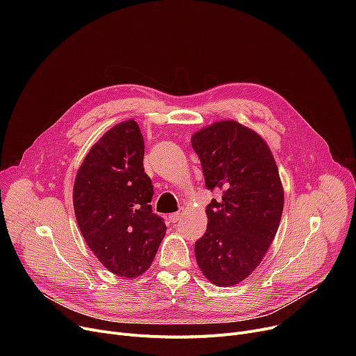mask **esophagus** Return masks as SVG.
Listing matches in <instances>:
<instances>
[{
    "instance_id": "obj_1",
    "label": "esophagus",
    "mask_w": 356,
    "mask_h": 356,
    "mask_svg": "<svg viewBox=\"0 0 356 356\" xmlns=\"http://www.w3.org/2000/svg\"><path fill=\"white\" fill-rule=\"evenodd\" d=\"M180 218H181V212H175V213H172L170 216H168V219H170L173 223L180 220Z\"/></svg>"
}]
</instances>
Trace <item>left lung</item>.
I'll return each mask as SVG.
<instances>
[{
    "label": "left lung",
    "instance_id": "1",
    "mask_svg": "<svg viewBox=\"0 0 356 356\" xmlns=\"http://www.w3.org/2000/svg\"><path fill=\"white\" fill-rule=\"evenodd\" d=\"M192 147L209 191L222 200L207 207L208 228L195 244L197 266L211 283L229 287L261 263L283 213L284 192L267 143L236 121L197 131Z\"/></svg>",
    "mask_w": 356,
    "mask_h": 356
}]
</instances>
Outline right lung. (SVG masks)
<instances>
[{
    "instance_id": "right-lung-1",
    "label": "right lung",
    "mask_w": 356,
    "mask_h": 356,
    "mask_svg": "<svg viewBox=\"0 0 356 356\" xmlns=\"http://www.w3.org/2000/svg\"><path fill=\"white\" fill-rule=\"evenodd\" d=\"M138 124L112 127L93 144L73 186V208L88 247L120 277L136 278L152 266L165 223L149 204L154 191L143 165Z\"/></svg>"
}]
</instances>
